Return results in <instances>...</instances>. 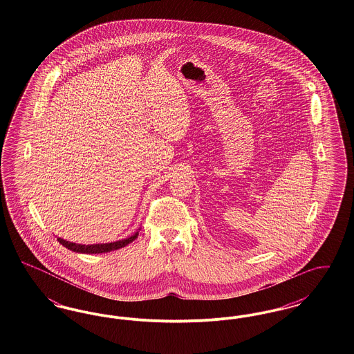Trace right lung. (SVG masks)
Returning <instances> with one entry per match:
<instances>
[{
	"label": "right lung",
	"instance_id": "1",
	"mask_svg": "<svg viewBox=\"0 0 354 354\" xmlns=\"http://www.w3.org/2000/svg\"><path fill=\"white\" fill-rule=\"evenodd\" d=\"M138 237V232L131 237H127L124 240H119V241H114V243H106V244H91V245H84V244H75V243H70L66 241L61 237H58L57 240L59 241V244H62L64 247H66L70 251L80 253H104L114 251V250H119L122 247H126L127 244L133 243L135 239Z\"/></svg>",
	"mask_w": 354,
	"mask_h": 354
}]
</instances>
